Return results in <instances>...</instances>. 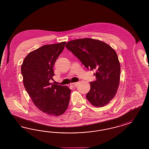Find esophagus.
I'll return each instance as SVG.
<instances>
[{"label":"esophagus","mask_w":149,"mask_h":149,"mask_svg":"<svg viewBox=\"0 0 149 149\" xmlns=\"http://www.w3.org/2000/svg\"><path fill=\"white\" fill-rule=\"evenodd\" d=\"M77 82H73V83H71L70 84V86L72 87H74L76 86V85H77Z\"/></svg>","instance_id":"obj_1"}]
</instances>
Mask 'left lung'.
Wrapping results in <instances>:
<instances>
[{
  "label": "left lung",
  "mask_w": 149,
  "mask_h": 149,
  "mask_svg": "<svg viewBox=\"0 0 149 149\" xmlns=\"http://www.w3.org/2000/svg\"><path fill=\"white\" fill-rule=\"evenodd\" d=\"M66 48L88 70H96V77L90 82L87 100L95 107H103L114 97L118 90L120 66L116 51L107 43L92 38L68 42Z\"/></svg>",
  "instance_id": "left-lung-1"
}]
</instances>
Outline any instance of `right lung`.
Wrapping results in <instances>:
<instances>
[{
    "mask_svg": "<svg viewBox=\"0 0 149 149\" xmlns=\"http://www.w3.org/2000/svg\"><path fill=\"white\" fill-rule=\"evenodd\" d=\"M65 42L45 45L32 51L21 65L23 83L37 108L43 113L59 116L69 106L71 90L49 82L54 74L53 68L63 51Z\"/></svg>",
    "mask_w": 149,
    "mask_h": 149,
    "instance_id": "add662e5",
    "label": "right lung"
}]
</instances>
